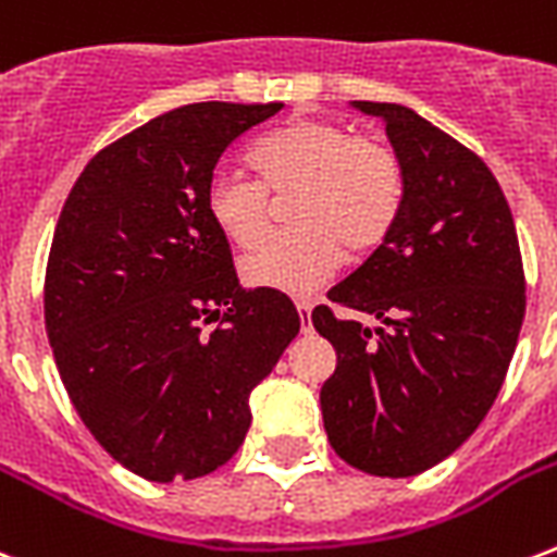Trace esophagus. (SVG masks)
<instances>
[{"label": "esophagus", "instance_id": "34e87169", "mask_svg": "<svg viewBox=\"0 0 557 557\" xmlns=\"http://www.w3.org/2000/svg\"><path fill=\"white\" fill-rule=\"evenodd\" d=\"M297 315H300V326L304 333H309V318H312V300H297Z\"/></svg>", "mask_w": 557, "mask_h": 557}]
</instances>
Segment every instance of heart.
<instances>
[{"label": "heart", "instance_id": "b5f03b06", "mask_svg": "<svg viewBox=\"0 0 557 557\" xmlns=\"http://www.w3.org/2000/svg\"><path fill=\"white\" fill-rule=\"evenodd\" d=\"M257 181L215 172L203 210L236 248H253L269 233L271 198L292 195L295 231L277 233L242 260L250 286L312 292L345 257H362L388 242L406 207V169L388 143L350 134L330 119H292L248 148Z\"/></svg>", "mask_w": 557, "mask_h": 557}]
</instances>
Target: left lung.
Wrapping results in <instances>:
<instances>
[{"instance_id": "8db88e82", "label": "left lung", "mask_w": 557, "mask_h": 557, "mask_svg": "<svg viewBox=\"0 0 557 557\" xmlns=\"http://www.w3.org/2000/svg\"><path fill=\"white\" fill-rule=\"evenodd\" d=\"M356 108L385 122L406 169V207L388 242L326 292L382 326L312 309L335 347L321 411L347 465L418 476L476 432L503 388L525 315L523 257L482 157L403 104Z\"/></svg>"}]
</instances>
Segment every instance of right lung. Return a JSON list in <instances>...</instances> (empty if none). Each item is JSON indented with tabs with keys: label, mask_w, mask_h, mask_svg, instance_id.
<instances>
[{
	"label": "right lung",
	"mask_w": 557,
	"mask_h": 557,
	"mask_svg": "<svg viewBox=\"0 0 557 557\" xmlns=\"http://www.w3.org/2000/svg\"><path fill=\"white\" fill-rule=\"evenodd\" d=\"M280 108L198 101L151 119L84 165L54 227L42 309L63 388L148 482L231 461L250 388L300 330L288 295L239 286L203 210L224 148Z\"/></svg>",
	"instance_id": "add662e5"
}]
</instances>
